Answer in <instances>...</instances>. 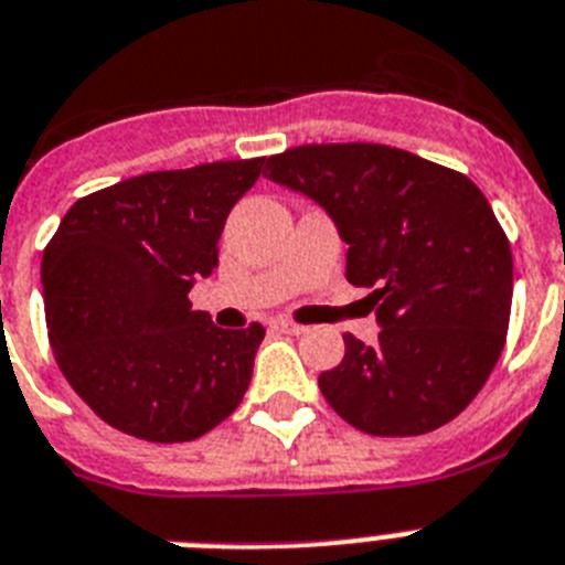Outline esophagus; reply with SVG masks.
<instances>
[{
    "label": "esophagus",
    "instance_id": "obj_1",
    "mask_svg": "<svg viewBox=\"0 0 565 565\" xmlns=\"http://www.w3.org/2000/svg\"><path fill=\"white\" fill-rule=\"evenodd\" d=\"M273 327H275V330H281V333H287V335H301L307 330L305 324H292V321H287V319H278Z\"/></svg>",
    "mask_w": 565,
    "mask_h": 565
}]
</instances>
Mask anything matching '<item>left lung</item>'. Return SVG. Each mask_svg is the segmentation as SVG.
I'll return each mask as SVG.
<instances>
[{
    "instance_id": "obj_1",
    "label": "left lung",
    "mask_w": 565,
    "mask_h": 565,
    "mask_svg": "<svg viewBox=\"0 0 565 565\" xmlns=\"http://www.w3.org/2000/svg\"><path fill=\"white\" fill-rule=\"evenodd\" d=\"M348 244V281L371 290L376 344L344 335L319 376L335 414L373 436H416L466 411L494 371L511 312V246L466 174L379 143L298 146L267 160Z\"/></svg>"
}]
</instances>
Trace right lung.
<instances>
[{"label": "right lung", "mask_w": 565, "mask_h": 565, "mask_svg": "<svg viewBox=\"0 0 565 565\" xmlns=\"http://www.w3.org/2000/svg\"><path fill=\"white\" fill-rule=\"evenodd\" d=\"M264 158L149 172L88 194L42 253L56 364L122 434L189 443L241 405L264 327H215L189 292L217 267L226 215Z\"/></svg>", "instance_id": "obj_1"}]
</instances>
